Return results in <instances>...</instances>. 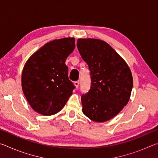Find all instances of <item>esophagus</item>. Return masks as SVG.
Instances as JSON below:
<instances>
[{
    "mask_svg": "<svg viewBox=\"0 0 158 158\" xmlns=\"http://www.w3.org/2000/svg\"><path fill=\"white\" fill-rule=\"evenodd\" d=\"M74 85H75V87L77 88V89H78L79 86V81H75L74 83Z\"/></svg>",
    "mask_w": 158,
    "mask_h": 158,
    "instance_id": "esophagus-1",
    "label": "esophagus"
}]
</instances>
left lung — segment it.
<instances>
[{
	"label": "left lung",
	"mask_w": 158,
	"mask_h": 158,
	"mask_svg": "<svg viewBox=\"0 0 158 158\" xmlns=\"http://www.w3.org/2000/svg\"><path fill=\"white\" fill-rule=\"evenodd\" d=\"M77 46L91 77L89 92L81 96L83 113L93 121H107L129 102L132 73L123 58L105 41L79 38Z\"/></svg>",
	"instance_id": "obj_1"
}]
</instances>
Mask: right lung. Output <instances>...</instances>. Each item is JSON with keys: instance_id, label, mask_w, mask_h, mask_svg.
I'll return each mask as SVG.
<instances>
[{"instance_id": "1", "label": "right lung", "mask_w": 158, "mask_h": 158, "mask_svg": "<svg viewBox=\"0 0 158 158\" xmlns=\"http://www.w3.org/2000/svg\"><path fill=\"white\" fill-rule=\"evenodd\" d=\"M75 47L74 37L53 40L28 58L21 74V87L29 105L43 116L63 108L74 85L68 79L65 60Z\"/></svg>"}]
</instances>
